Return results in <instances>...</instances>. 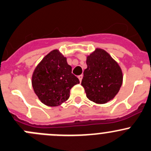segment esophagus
I'll return each instance as SVG.
<instances>
[{
    "instance_id": "34e87169",
    "label": "esophagus",
    "mask_w": 151,
    "mask_h": 151,
    "mask_svg": "<svg viewBox=\"0 0 151 151\" xmlns=\"http://www.w3.org/2000/svg\"><path fill=\"white\" fill-rule=\"evenodd\" d=\"M78 79H79V81H80V82H81L82 78H83V75L78 76Z\"/></svg>"
}]
</instances>
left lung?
<instances>
[{"label":"left lung","instance_id":"1","mask_svg":"<svg viewBox=\"0 0 151 151\" xmlns=\"http://www.w3.org/2000/svg\"><path fill=\"white\" fill-rule=\"evenodd\" d=\"M81 85L88 99L106 104L114 98L123 83V73L118 64L102 49L97 48L86 58Z\"/></svg>","mask_w":151,"mask_h":151}]
</instances>
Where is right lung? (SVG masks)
Wrapping results in <instances>:
<instances>
[{
	"mask_svg": "<svg viewBox=\"0 0 151 151\" xmlns=\"http://www.w3.org/2000/svg\"><path fill=\"white\" fill-rule=\"evenodd\" d=\"M79 80L72 73L67 59L54 50L46 55L34 70L32 86L39 99L48 106H58L70 97V90Z\"/></svg>",
	"mask_w": 151,
	"mask_h": 151,
	"instance_id": "1",
	"label": "right lung"
}]
</instances>
